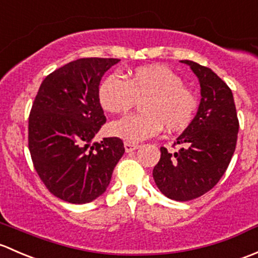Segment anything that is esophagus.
<instances>
[{"instance_id": "obj_1", "label": "esophagus", "mask_w": 258, "mask_h": 258, "mask_svg": "<svg viewBox=\"0 0 258 258\" xmlns=\"http://www.w3.org/2000/svg\"><path fill=\"white\" fill-rule=\"evenodd\" d=\"M124 148H125L126 153H133L134 150L139 149V145L132 144V143H125V144H124Z\"/></svg>"}]
</instances>
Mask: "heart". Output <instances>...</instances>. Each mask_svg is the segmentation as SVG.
<instances>
[{
	"mask_svg": "<svg viewBox=\"0 0 258 258\" xmlns=\"http://www.w3.org/2000/svg\"><path fill=\"white\" fill-rule=\"evenodd\" d=\"M100 105L110 113H124L142 100L143 113L113 121L110 135L128 143H140L160 133L180 130L190 123L196 99L184 87V81L165 66L135 68L124 81L118 74L103 79L98 88Z\"/></svg>",
	"mask_w": 258,
	"mask_h": 258,
	"instance_id": "1",
	"label": "heart"
}]
</instances>
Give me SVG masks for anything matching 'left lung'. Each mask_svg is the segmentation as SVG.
<instances>
[{
  "mask_svg": "<svg viewBox=\"0 0 258 258\" xmlns=\"http://www.w3.org/2000/svg\"><path fill=\"white\" fill-rule=\"evenodd\" d=\"M196 74L201 99L196 115L177 137L182 145L171 154L160 148L153 170L159 190L171 200L188 201L211 190L226 171L235 153L238 119L228 86L210 68L181 60Z\"/></svg>",
  "mask_w": 258,
  "mask_h": 258,
  "instance_id": "1",
  "label": "left lung"
}]
</instances>
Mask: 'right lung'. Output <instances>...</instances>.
I'll list each match as a JSON object with an SVG mask.
<instances>
[{
    "label": "right lung",
    "mask_w": 258,
    "mask_h": 258,
    "mask_svg": "<svg viewBox=\"0 0 258 258\" xmlns=\"http://www.w3.org/2000/svg\"><path fill=\"white\" fill-rule=\"evenodd\" d=\"M116 58H81L47 76L28 120L32 161L47 188L71 204L99 198L123 156L119 138L93 142L107 121L98 99L102 77Z\"/></svg>",
    "instance_id": "right-lung-1"
}]
</instances>
